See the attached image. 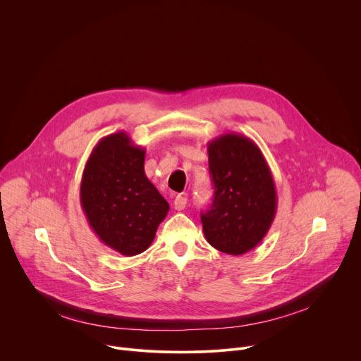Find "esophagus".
I'll use <instances>...</instances> for the list:
<instances>
[{
  "label": "esophagus",
  "mask_w": 361,
  "mask_h": 361,
  "mask_svg": "<svg viewBox=\"0 0 361 361\" xmlns=\"http://www.w3.org/2000/svg\"><path fill=\"white\" fill-rule=\"evenodd\" d=\"M185 204H187V197L185 195H177L176 198H174V209L176 210H184L185 209Z\"/></svg>",
  "instance_id": "1"
}]
</instances>
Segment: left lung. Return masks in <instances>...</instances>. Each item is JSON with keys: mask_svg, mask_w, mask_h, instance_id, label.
<instances>
[{"mask_svg": "<svg viewBox=\"0 0 361 361\" xmlns=\"http://www.w3.org/2000/svg\"><path fill=\"white\" fill-rule=\"evenodd\" d=\"M207 151L214 198L201 213L202 231L219 251L241 255L259 245L273 224L276 184L262 149L248 137L223 134Z\"/></svg>", "mask_w": 361, "mask_h": 361, "instance_id": "1", "label": "left lung"}]
</instances>
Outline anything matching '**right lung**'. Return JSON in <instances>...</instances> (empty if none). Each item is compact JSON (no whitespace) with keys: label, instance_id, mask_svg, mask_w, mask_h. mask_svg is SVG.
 <instances>
[{"label":"right lung","instance_id":"obj_1","mask_svg":"<svg viewBox=\"0 0 361 361\" xmlns=\"http://www.w3.org/2000/svg\"><path fill=\"white\" fill-rule=\"evenodd\" d=\"M145 149L127 133L101 138L84 167L80 201L97 237L131 257L145 251L170 205L144 173Z\"/></svg>","mask_w":361,"mask_h":361}]
</instances>
